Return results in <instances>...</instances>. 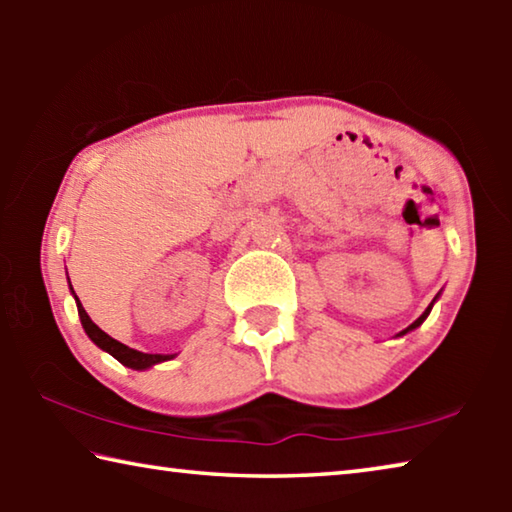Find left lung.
Masks as SVG:
<instances>
[{
  "label": "left lung",
  "mask_w": 512,
  "mask_h": 512,
  "mask_svg": "<svg viewBox=\"0 0 512 512\" xmlns=\"http://www.w3.org/2000/svg\"><path fill=\"white\" fill-rule=\"evenodd\" d=\"M438 296H440V293H438ZM438 296H436V298H433V300H431V305H429V307H427V309H424V314H422V316H420V318H418V320H415V323H411V325H409V327H406V329H402V332H400V334H397V336H404V334H406V332H411V329H415V327H420V325H422V323H424V320H427V316H429V314H431V307H433V302H436V300H438Z\"/></svg>",
  "instance_id": "1"
}]
</instances>
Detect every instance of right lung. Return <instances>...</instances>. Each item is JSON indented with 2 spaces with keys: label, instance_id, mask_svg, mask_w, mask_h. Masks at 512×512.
<instances>
[{
  "label": "right lung",
  "instance_id": "right-lung-1",
  "mask_svg": "<svg viewBox=\"0 0 512 512\" xmlns=\"http://www.w3.org/2000/svg\"><path fill=\"white\" fill-rule=\"evenodd\" d=\"M67 280H69V277H67ZM69 287H72V284H69ZM72 293H74V289H72ZM74 300H76V307H79L81 325L85 329V334L90 336V341L97 345V348H101L103 352L112 354V357H115L119 363H124L126 368L146 370V368L158 366V363H162V361H169V359L176 357V354H146V352L128 348V345H124V343H119L117 339H112V336H108L106 332H103L101 327H97V325L92 323V318L88 316V311L83 309L79 298L74 296Z\"/></svg>",
  "mask_w": 512,
  "mask_h": 512
}]
</instances>
